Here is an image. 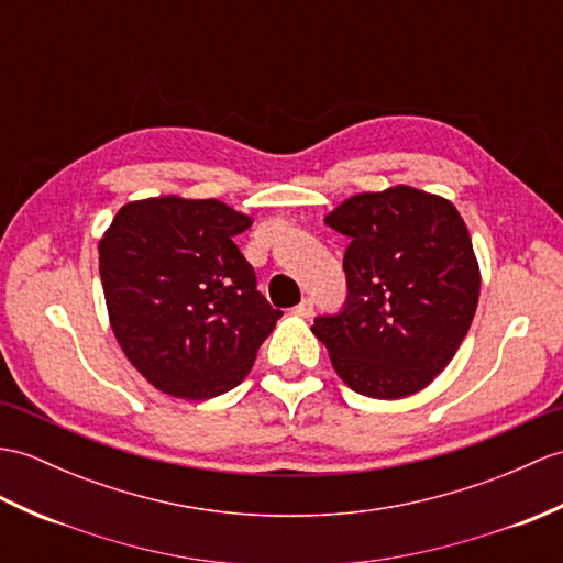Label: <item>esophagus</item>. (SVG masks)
<instances>
[{"mask_svg": "<svg viewBox=\"0 0 563 563\" xmlns=\"http://www.w3.org/2000/svg\"><path fill=\"white\" fill-rule=\"evenodd\" d=\"M295 313H299V317H311V313H313V302H311V299L307 297V299H302V302H299L297 307H295Z\"/></svg>", "mask_w": 563, "mask_h": 563, "instance_id": "34e87169", "label": "esophagus"}]
</instances>
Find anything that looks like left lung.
I'll use <instances>...</instances> for the list:
<instances>
[{
  "label": "left lung",
  "instance_id": "8db88e82",
  "mask_svg": "<svg viewBox=\"0 0 563 563\" xmlns=\"http://www.w3.org/2000/svg\"><path fill=\"white\" fill-rule=\"evenodd\" d=\"M350 240L345 305L311 331L333 369L369 398H405L431 384L473 323L479 268L461 213L412 187L357 194L325 218Z\"/></svg>",
  "mask_w": 563,
  "mask_h": 563
}]
</instances>
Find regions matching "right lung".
Returning <instances> with one entry per match:
<instances>
[{
  "label": "right lung",
  "instance_id": "1",
  "mask_svg": "<svg viewBox=\"0 0 563 563\" xmlns=\"http://www.w3.org/2000/svg\"><path fill=\"white\" fill-rule=\"evenodd\" d=\"M250 225L252 218L216 199L161 196L122 206L100 240L117 343L163 394H228L283 317L234 244Z\"/></svg>",
  "mask_w": 563,
  "mask_h": 563
}]
</instances>
